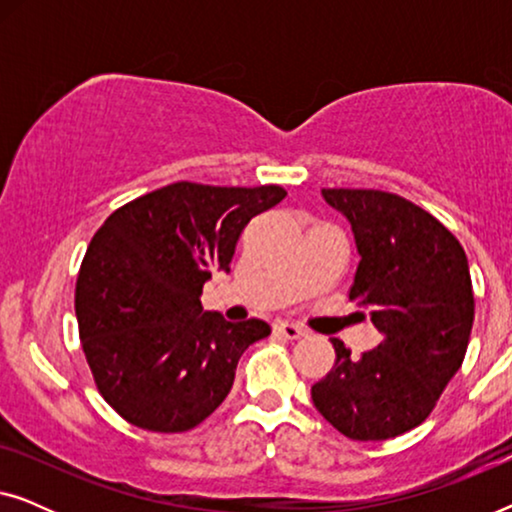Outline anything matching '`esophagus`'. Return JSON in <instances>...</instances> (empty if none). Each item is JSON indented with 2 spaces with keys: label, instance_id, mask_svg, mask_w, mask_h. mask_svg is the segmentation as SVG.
I'll use <instances>...</instances> for the list:
<instances>
[{
  "label": "esophagus",
  "instance_id": "obj_1",
  "mask_svg": "<svg viewBox=\"0 0 512 512\" xmlns=\"http://www.w3.org/2000/svg\"><path fill=\"white\" fill-rule=\"evenodd\" d=\"M275 333H279L286 340H300V338H305V335H307V331H305L303 326L291 324V321H277Z\"/></svg>",
  "mask_w": 512,
  "mask_h": 512
}]
</instances>
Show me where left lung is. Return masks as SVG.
Segmentation results:
<instances>
[{
    "label": "left lung",
    "instance_id": "obj_1",
    "mask_svg": "<svg viewBox=\"0 0 512 512\" xmlns=\"http://www.w3.org/2000/svg\"><path fill=\"white\" fill-rule=\"evenodd\" d=\"M352 223L356 268L349 300L368 307L382 342L361 359L335 338V363L312 403L352 440H387L415 429L457 375L471 338L475 300L457 237L396 193L321 188Z\"/></svg>",
    "mask_w": 512,
    "mask_h": 512
}]
</instances>
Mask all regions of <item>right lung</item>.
Here are the masks:
<instances>
[{
	"mask_svg": "<svg viewBox=\"0 0 512 512\" xmlns=\"http://www.w3.org/2000/svg\"><path fill=\"white\" fill-rule=\"evenodd\" d=\"M284 195L177 181L116 209L93 235L76 319L97 389L125 422L181 433L228 396L244 349L270 326L202 310V286L230 270L244 226Z\"/></svg>",
	"mask_w": 512,
	"mask_h": 512,
	"instance_id": "obj_1",
	"label": "right lung"
}]
</instances>
